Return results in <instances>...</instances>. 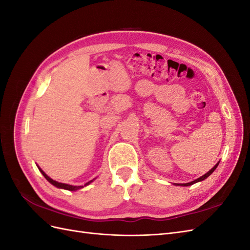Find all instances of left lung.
Returning <instances> with one entry per match:
<instances>
[{"mask_svg": "<svg viewBox=\"0 0 250 250\" xmlns=\"http://www.w3.org/2000/svg\"><path fill=\"white\" fill-rule=\"evenodd\" d=\"M218 165H219V163H217L213 168H211L208 173H206L204 174V175H202L201 177H199V178H197V179H195V180H193V181H191V183H188V184H177L178 186H184V187H188V186H192V185H194V184H196V183H198V181H202V180H204L206 178H208L211 173H213L215 170H216V168L218 167Z\"/></svg>", "mask_w": 250, "mask_h": 250, "instance_id": "1", "label": "left lung"}]
</instances>
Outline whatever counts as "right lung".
Segmentation results:
<instances>
[{
    "mask_svg": "<svg viewBox=\"0 0 250 250\" xmlns=\"http://www.w3.org/2000/svg\"><path fill=\"white\" fill-rule=\"evenodd\" d=\"M37 167H39V166H37ZM39 169H40V171L42 172V175L44 176V178H46L50 184H52L53 186H55L56 188H64V190H67V191H77V190H79V188H83V186H71V185H66V184H62V183H58V181H56V180H53L52 178H50L46 173H44L40 167H39ZM94 180V179H93ZM93 180H90V181H88L87 184H85L84 186H87V185H89L90 183H92Z\"/></svg>",
    "mask_w": 250,
    "mask_h": 250,
    "instance_id": "1",
    "label": "right lung"
}]
</instances>
